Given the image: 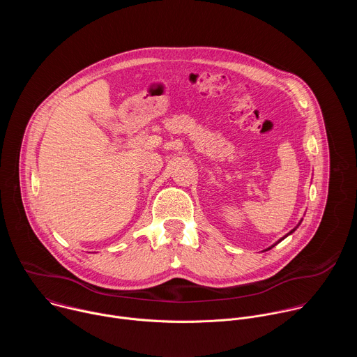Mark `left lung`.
<instances>
[{
    "label": "left lung",
    "instance_id": "1",
    "mask_svg": "<svg viewBox=\"0 0 357 357\" xmlns=\"http://www.w3.org/2000/svg\"><path fill=\"white\" fill-rule=\"evenodd\" d=\"M295 229H296V227H295ZM295 229H294V230H291V231H289V233H288V234H287V236H289V234H291V233H292V231H295ZM287 236H284V237H282V238H281V240H284V238H285V237H287ZM281 240H278V241H277V243H275V244H278V243H280V241H281ZM275 244H274V245H275ZM274 245H271V247H268V248H267V250H270V248H273V247H274Z\"/></svg>",
    "mask_w": 357,
    "mask_h": 357
}]
</instances>
